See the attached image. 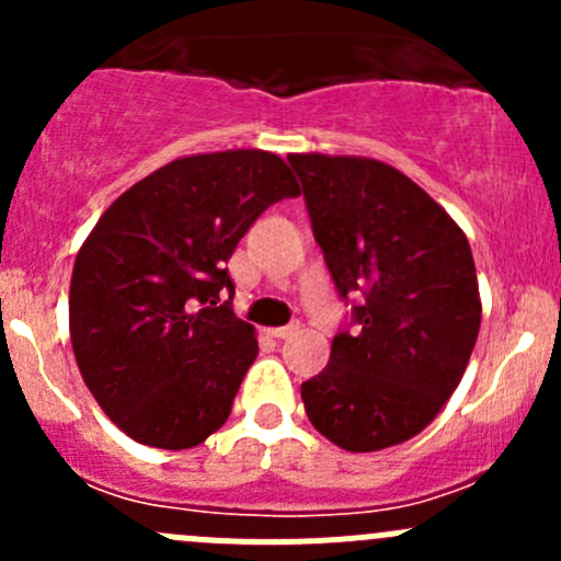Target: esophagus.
<instances>
[{"label": "esophagus", "instance_id": "34e87169", "mask_svg": "<svg viewBox=\"0 0 561 561\" xmlns=\"http://www.w3.org/2000/svg\"><path fill=\"white\" fill-rule=\"evenodd\" d=\"M298 331V325H279V328H268V336L274 339H287Z\"/></svg>", "mask_w": 561, "mask_h": 561}]
</instances>
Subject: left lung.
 Segmentation results:
<instances>
[{
	"mask_svg": "<svg viewBox=\"0 0 561 561\" xmlns=\"http://www.w3.org/2000/svg\"><path fill=\"white\" fill-rule=\"evenodd\" d=\"M339 296L360 293L355 331L301 386L312 426L350 454L407 443L461 382L480 331L472 249L450 214L369 157L290 154Z\"/></svg>",
	"mask_w": 561,
	"mask_h": 561,
	"instance_id": "1",
	"label": "left lung"
}]
</instances>
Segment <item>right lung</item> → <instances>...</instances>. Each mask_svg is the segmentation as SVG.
<instances>
[{
	"label": "right lung",
	"instance_id": "1",
	"mask_svg": "<svg viewBox=\"0 0 561 561\" xmlns=\"http://www.w3.org/2000/svg\"><path fill=\"white\" fill-rule=\"evenodd\" d=\"M271 151L168 162L107 206L70 282V342L83 382L135 443L201 445L230 415L257 339L222 302L228 260L254 219L298 197Z\"/></svg>",
	"mask_w": 561,
	"mask_h": 561
}]
</instances>
